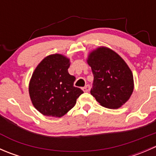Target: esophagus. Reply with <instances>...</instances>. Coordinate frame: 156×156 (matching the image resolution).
Listing matches in <instances>:
<instances>
[{
    "mask_svg": "<svg viewBox=\"0 0 156 156\" xmlns=\"http://www.w3.org/2000/svg\"><path fill=\"white\" fill-rule=\"evenodd\" d=\"M82 90H84V92H89L90 90V86L89 84H87L85 87H84L82 88Z\"/></svg>",
    "mask_w": 156,
    "mask_h": 156,
    "instance_id": "obj_1",
    "label": "esophagus"
}]
</instances>
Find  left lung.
<instances>
[{
  "instance_id": "1",
  "label": "left lung",
  "mask_w": 156,
  "mask_h": 156,
  "mask_svg": "<svg viewBox=\"0 0 156 156\" xmlns=\"http://www.w3.org/2000/svg\"><path fill=\"white\" fill-rule=\"evenodd\" d=\"M87 61L94 75L91 95L106 108L125 104L133 90V74L125 60L111 49L100 47L90 53Z\"/></svg>"
}]
</instances>
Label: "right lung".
<instances>
[{"label": "right lung", "instance_id": "obj_1", "mask_svg": "<svg viewBox=\"0 0 156 156\" xmlns=\"http://www.w3.org/2000/svg\"><path fill=\"white\" fill-rule=\"evenodd\" d=\"M69 59L56 53L45 57L34 69L29 95L33 106L44 115L62 117L84 93L74 86L75 77L69 75Z\"/></svg>", "mask_w": 156, "mask_h": 156}]
</instances>
